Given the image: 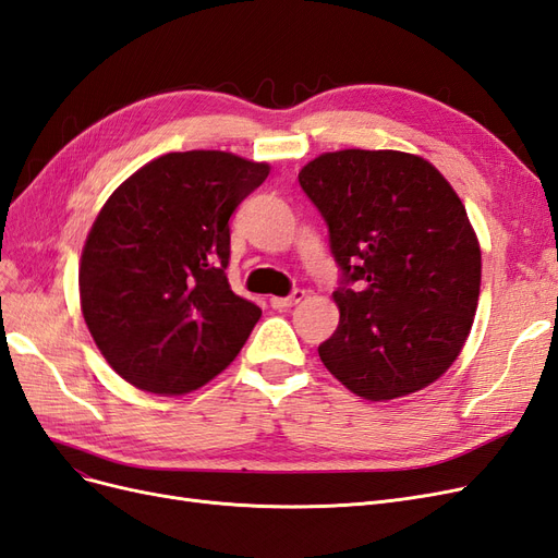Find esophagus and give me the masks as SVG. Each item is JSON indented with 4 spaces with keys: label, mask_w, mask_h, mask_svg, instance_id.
<instances>
[{
    "label": "esophagus",
    "mask_w": 558,
    "mask_h": 558,
    "mask_svg": "<svg viewBox=\"0 0 558 558\" xmlns=\"http://www.w3.org/2000/svg\"><path fill=\"white\" fill-rule=\"evenodd\" d=\"M302 298H305V291L295 289L291 295H286V298H269V305H272L275 310H289V307L298 305Z\"/></svg>",
    "instance_id": "esophagus-1"
}]
</instances>
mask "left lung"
Wrapping results in <instances>:
<instances>
[{"instance_id":"left-lung-1","label":"left lung","mask_w":558,"mask_h":558,"mask_svg":"<svg viewBox=\"0 0 558 558\" xmlns=\"http://www.w3.org/2000/svg\"><path fill=\"white\" fill-rule=\"evenodd\" d=\"M342 269L340 324L318 356L349 391L393 400L459 359L480 300L482 251L461 197L402 150L347 148L302 167Z\"/></svg>"}]
</instances>
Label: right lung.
Wrapping results in <instances>:
<instances>
[{
  "instance_id": "1",
  "label": "right lung",
  "mask_w": 558,
  "mask_h": 558,
  "mask_svg": "<svg viewBox=\"0 0 558 558\" xmlns=\"http://www.w3.org/2000/svg\"><path fill=\"white\" fill-rule=\"evenodd\" d=\"M267 162L185 150L144 165L107 199L81 253V312L132 386L183 396L238 356L260 307L232 293L230 216Z\"/></svg>"
}]
</instances>
